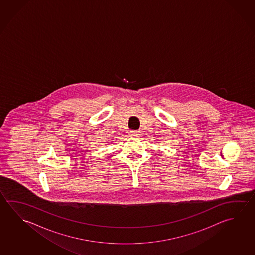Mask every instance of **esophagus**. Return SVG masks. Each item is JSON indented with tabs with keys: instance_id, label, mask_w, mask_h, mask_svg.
<instances>
[{
	"instance_id": "34e87169",
	"label": "esophagus",
	"mask_w": 255,
	"mask_h": 255,
	"mask_svg": "<svg viewBox=\"0 0 255 255\" xmlns=\"http://www.w3.org/2000/svg\"><path fill=\"white\" fill-rule=\"evenodd\" d=\"M140 132L139 131H130V135L131 136H135V137H138L140 136Z\"/></svg>"
}]
</instances>
